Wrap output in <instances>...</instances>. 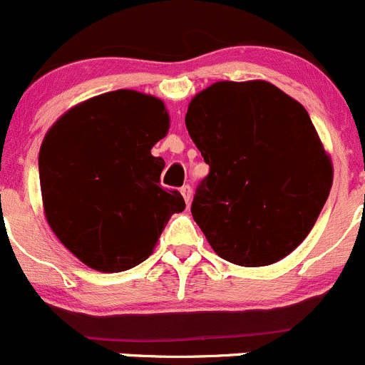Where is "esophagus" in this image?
Segmentation results:
<instances>
[{"label": "esophagus", "mask_w": 365, "mask_h": 365, "mask_svg": "<svg viewBox=\"0 0 365 365\" xmlns=\"http://www.w3.org/2000/svg\"><path fill=\"white\" fill-rule=\"evenodd\" d=\"M181 195L184 197V200H186V204L190 205L191 204V197H193V191H191V186H182L181 187Z\"/></svg>", "instance_id": "34e87169"}]
</instances>
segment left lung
Listing matches in <instances>:
<instances>
[{
    "instance_id": "left-lung-1",
    "label": "left lung",
    "mask_w": 365,
    "mask_h": 365,
    "mask_svg": "<svg viewBox=\"0 0 365 365\" xmlns=\"http://www.w3.org/2000/svg\"><path fill=\"white\" fill-rule=\"evenodd\" d=\"M184 120L209 165L191 215L212 250L247 268L289 255L334 181L305 108L268 81H218L191 99Z\"/></svg>"
}]
</instances>
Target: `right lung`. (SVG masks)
Masks as SVG:
<instances>
[{
	"label": "right lung",
	"instance_id": "right-lung-1",
	"mask_svg": "<svg viewBox=\"0 0 365 365\" xmlns=\"http://www.w3.org/2000/svg\"><path fill=\"white\" fill-rule=\"evenodd\" d=\"M170 117L163 101L117 90L71 108L38 154L46 220L68 252L92 269L125 272L153 254L179 191L163 190V158L150 149Z\"/></svg>",
	"mask_w": 365,
	"mask_h": 365
}]
</instances>
